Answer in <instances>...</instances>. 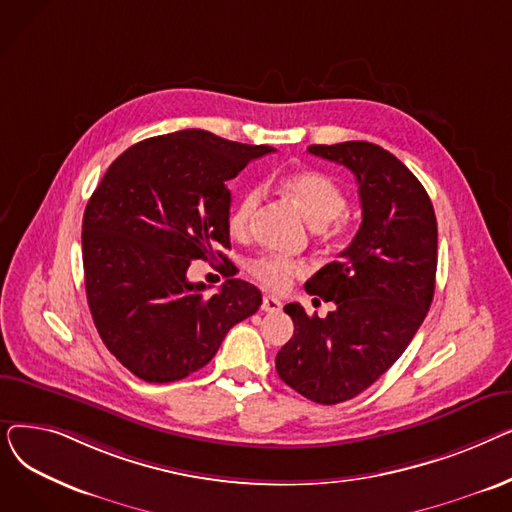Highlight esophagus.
Returning a JSON list of instances; mask_svg holds the SVG:
<instances>
[{
    "mask_svg": "<svg viewBox=\"0 0 512 512\" xmlns=\"http://www.w3.org/2000/svg\"><path fill=\"white\" fill-rule=\"evenodd\" d=\"M280 309H282L280 299L272 297V294H265L263 301H261V311H265V313H278Z\"/></svg>",
    "mask_w": 512,
    "mask_h": 512,
    "instance_id": "obj_1",
    "label": "esophagus"
}]
</instances>
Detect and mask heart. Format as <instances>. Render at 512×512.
I'll return each mask as SVG.
<instances>
[{
	"instance_id": "b5f03b06",
	"label": "heart",
	"mask_w": 512,
	"mask_h": 512,
	"mask_svg": "<svg viewBox=\"0 0 512 512\" xmlns=\"http://www.w3.org/2000/svg\"><path fill=\"white\" fill-rule=\"evenodd\" d=\"M282 188L301 207L305 218L313 228H317L326 238H340L346 230L342 211L346 207V195L342 186L326 172L319 170H299L282 178ZM261 201L257 188H247L228 213V230L232 236H245L251 226V218ZM251 274L263 286L272 290H284L303 267L301 263L280 257L263 255L251 263Z\"/></svg>"
}]
</instances>
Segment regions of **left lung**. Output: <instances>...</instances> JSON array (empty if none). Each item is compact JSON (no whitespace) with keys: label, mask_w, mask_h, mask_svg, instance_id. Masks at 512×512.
<instances>
[{"label":"left lung","mask_w":512,"mask_h":512,"mask_svg":"<svg viewBox=\"0 0 512 512\" xmlns=\"http://www.w3.org/2000/svg\"><path fill=\"white\" fill-rule=\"evenodd\" d=\"M309 153L355 174L363 222L338 259L305 282L334 311L317 317L299 303L284 307L294 334L276 369L305 398L338 405L382 378L423 324L436 288L438 224L423 184L380 145L346 141Z\"/></svg>","instance_id":"left-lung-1"}]
</instances>
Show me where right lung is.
Segmentation results:
<instances>
[{
	"label": "right lung",
	"mask_w": 512,
	"mask_h": 512,
	"mask_svg": "<svg viewBox=\"0 0 512 512\" xmlns=\"http://www.w3.org/2000/svg\"><path fill=\"white\" fill-rule=\"evenodd\" d=\"M276 151L199 128L145 139L107 168L83 218L87 301L103 344L149 384L205 367L228 330L261 305L257 286L232 278L230 191L249 161ZM218 254L231 276L215 295L185 278Z\"/></svg>",
	"instance_id": "add662e5"
}]
</instances>
